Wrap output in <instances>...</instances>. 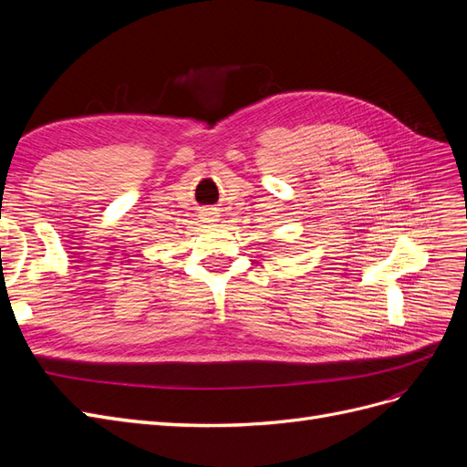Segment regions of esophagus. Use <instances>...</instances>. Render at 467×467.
<instances>
[{
  "mask_svg": "<svg viewBox=\"0 0 467 467\" xmlns=\"http://www.w3.org/2000/svg\"><path fill=\"white\" fill-rule=\"evenodd\" d=\"M204 220H206V222H216V220H218V212L206 210V212H204Z\"/></svg>",
  "mask_w": 467,
  "mask_h": 467,
  "instance_id": "obj_1",
  "label": "esophagus"
}]
</instances>
